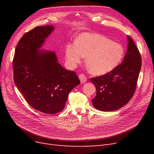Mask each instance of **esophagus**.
Returning <instances> with one entry per match:
<instances>
[{
    "instance_id": "obj_1",
    "label": "esophagus",
    "mask_w": 154,
    "mask_h": 154,
    "mask_svg": "<svg viewBox=\"0 0 154 154\" xmlns=\"http://www.w3.org/2000/svg\"><path fill=\"white\" fill-rule=\"evenodd\" d=\"M79 79H80L82 83H84L87 82V78L83 74H81L79 75Z\"/></svg>"
}]
</instances>
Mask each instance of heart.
I'll list each match as a JSON object with an SVG mask.
<instances>
[{
	"mask_svg": "<svg viewBox=\"0 0 154 154\" xmlns=\"http://www.w3.org/2000/svg\"><path fill=\"white\" fill-rule=\"evenodd\" d=\"M75 44H68L65 57L69 66L75 67L86 57V66L93 75L101 76L112 71L122 62L123 46L97 33L82 32L75 39Z\"/></svg>",
	"mask_w": 154,
	"mask_h": 154,
	"instance_id": "obj_1",
	"label": "heart"
}]
</instances>
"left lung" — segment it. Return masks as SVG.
I'll list each match as a JSON object with an SVG mask.
<instances>
[{"label": "left lung", "instance_id": "8db88e82", "mask_svg": "<svg viewBox=\"0 0 154 154\" xmlns=\"http://www.w3.org/2000/svg\"><path fill=\"white\" fill-rule=\"evenodd\" d=\"M127 51L122 63L105 75L91 78L96 88L92 102L97 110L110 112L122 108L136 91L141 58L133 40L127 36Z\"/></svg>", "mask_w": 154, "mask_h": 154}]
</instances>
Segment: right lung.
<instances>
[{"label":"right lung","mask_w":154,"mask_h":154,"mask_svg":"<svg viewBox=\"0 0 154 154\" xmlns=\"http://www.w3.org/2000/svg\"><path fill=\"white\" fill-rule=\"evenodd\" d=\"M54 30L50 25L26 32L18 42L13 62L18 89L31 106L48 114L62 111L69 92L80 83L75 72L61 66L54 51L42 49Z\"/></svg>","instance_id":"right-lung-1"}]
</instances>
